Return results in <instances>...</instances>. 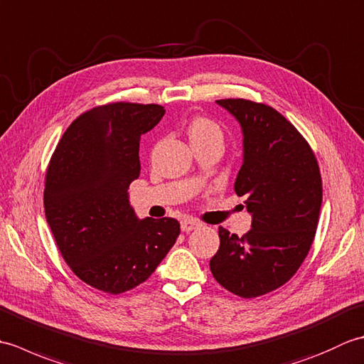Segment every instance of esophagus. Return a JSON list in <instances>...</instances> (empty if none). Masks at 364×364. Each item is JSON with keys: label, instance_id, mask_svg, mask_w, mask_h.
<instances>
[{"label": "esophagus", "instance_id": "1", "mask_svg": "<svg viewBox=\"0 0 364 364\" xmlns=\"http://www.w3.org/2000/svg\"><path fill=\"white\" fill-rule=\"evenodd\" d=\"M200 227H202V223L196 219H183L181 220V230L184 231V233H189V231L197 230Z\"/></svg>", "mask_w": 364, "mask_h": 364}]
</instances>
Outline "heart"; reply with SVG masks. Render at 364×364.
<instances>
[{
    "mask_svg": "<svg viewBox=\"0 0 364 364\" xmlns=\"http://www.w3.org/2000/svg\"><path fill=\"white\" fill-rule=\"evenodd\" d=\"M188 136L191 144L194 142H202V141H222V131L219 125L211 119L206 117H197L189 123L188 127Z\"/></svg>",
    "mask_w": 364,
    "mask_h": 364,
    "instance_id": "obj_1",
    "label": "heart"
}]
</instances>
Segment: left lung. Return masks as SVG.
Masks as SVG:
<instances>
[{
  "label": "left lung",
  "mask_w": 364,
  "mask_h": 364,
  "mask_svg": "<svg viewBox=\"0 0 364 364\" xmlns=\"http://www.w3.org/2000/svg\"><path fill=\"white\" fill-rule=\"evenodd\" d=\"M218 105L242 128L235 191L245 197L252 230L239 237L219 227L210 267L227 291L253 299L289 282L310 252L322 205L321 170L310 144L274 107L244 98Z\"/></svg>",
  "instance_id": "8db88e82"
}]
</instances>
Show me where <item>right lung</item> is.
<instances>
[{"instance_id":"1","label":"right lung","mask_w":364,"mask_h":364,"mask_svg":"<svg viewBox=\"0 0 364 364\" xmlns=\"http://www.w3.org/2000/svg\"><path fill=\"white\" fill-rule=\"evenodd\" d=\"M164 114L159 105L97 106L72 122L50 159L46 222L73 274L98 291L144 283L180 235L176 219H139L128 198L141 173V136Z\"/></svg>"}]
</instances>
